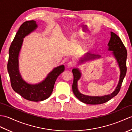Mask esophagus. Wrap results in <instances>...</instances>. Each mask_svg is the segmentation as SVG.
Here are the masks:
<instances>
[{"label":"esophagus","instance_id":"1","mask_svg":"<svg viewBox=\"0 0 132 132\" xmlns=\"http://www.w3.org/2000/svg\"><path fill=\"white\" fill-rule=\"evenodd\" d=\"M75 62L73 61H70L69 62L68 64V66L69 68H73L74 66H75Z\"/></svg>","mask_w":132,"mask_h":132}]
</instances>
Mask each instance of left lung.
Listing matches in <instances>:
<instances>
[{
  "label": "left lung",
  "instance_id": "1",
  "mask_svg": "<svg viewBox=\"0 0 132 132\" xmlns=\"http://www.w3.org/2000/svg\"><path fill=\"white\" fill-rule=\"evenodd\" d=\"M111 39L108 44L109 50H112L113 54L116 57L119 63V65L121 71L119 83L117 87L113 93L110 95H105L104 96H88L80 94L77 88V81L80 78V72L77 69H74L72 70L74 75V80L72 83V88L75 96L79 99L80 102L88 104H100L108 102L112 98L114 97L118 94L120 88H121L122 83L124 78L127 73V50L122 43L121 39L118 36L113 32H111ZM94 58V55L87 54V58L86 61L89 59Z\"/></svg>",
  "mask_w": 132,
  "mask_h": 132
}]
</instances>
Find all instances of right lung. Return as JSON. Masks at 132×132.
Listing matches in <instances>:
<instances>
[{
  "label": "right lung",
  "instance_id": "1",
  "mask_svg": "<svg viewBox=\"0 0 132 132\" xmlns=\"http://www.w3.org/2000/svg\"><path fill=\"white\" fill-rule=\"evenodd\" d=\"M37 28L34 20L24 22L20 27L9 49L7 70L12 89L20 95L32 102H40L47 99L52 94L57 77L64 70L63 65L58 66L50 72L43 82L38 85L27 83L19 72L18 56L23 38Z\"/></svg>",
  "mask_w": 132,
  "mask_h": 132
}]
</instances>
